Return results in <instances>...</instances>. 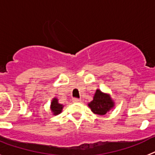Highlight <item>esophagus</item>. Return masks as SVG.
<instances>
[{
  "mask_svg": "<svg viewBox=\"0 0 155 155\" xmlns=\"http://www.w3.org/2000/svg\"><path fill=\"white\" fill-rule=\"evenodd\" d=\"M72 101H73V102H80L81 99H80V98H73V100H72Z\"/></svg>",
  "mask_w": 155,
  "mask_h": 155,
  "instance_id": "34e87169",
  "label": "esophagus"
}]
</instances>
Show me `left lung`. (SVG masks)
<instances>
[{
	"label": "left lung",
	"instance_id": "1",
	"mask_svg": "<svg viewBox=\"0 0 155 155\" xmlns=\"http://www.w3.org/2000/svg\"><path fill=\"white\" fill-rule=\"evenodd\" d=\"M114 102L109 94L103 93L97 89L93 100L88 103V106L94 114L105 115L114 107Z\"/></svg>",
	"mask_w": 155,
	"mask_h": 155
}]
</instances>
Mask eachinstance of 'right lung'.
<instances>
[{
    "label": "right lung",
    "mask_w": 155,
    "mask_h": 155,
    "mask_svg": "<svg viewBox=\"0 0 155 155\" xmlns=\"http://www.w3.org/2000/svg\"><path fill=\"white\" fill-rule=\"evenodd\" d=\"M63 108H64V105L59 103L57 98H53L51 102V105H50V109H51L52 113H53V115L60 114L62 112Z\"/></svg>",
    "instance_id": "add662e5"
}]
</instances>
